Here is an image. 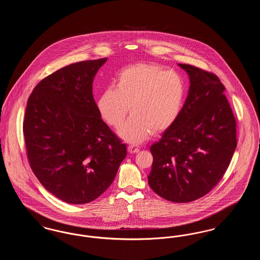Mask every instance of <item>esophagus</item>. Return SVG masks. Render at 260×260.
<instances>
[{"mask_svg": "<svg viewBox=\"0 0 260 260\" xmlns=\"http://www.w3.org/2000/svg\"><path fill=\"white\" fill-rule=\"evenodd\" d=\"M127 150L129 153H137L139 152V148L136 147V145H128L127 146Z\"/></svg>", "mask_w": 260, "mask_h": 260, "instance_id": "obj_1", "label": "esophagus"}]
</instances>
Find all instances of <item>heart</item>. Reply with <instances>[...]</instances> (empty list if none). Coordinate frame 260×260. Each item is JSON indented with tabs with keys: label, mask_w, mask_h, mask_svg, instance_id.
I'll list each match as a JSON object with an SVG mask.
<instances>
[{
	"label": "heart",
	"mask_w": 260,
	"mask_h": 260,
	"mask_svg": "<svg viewBox=\"0 0 260 260\" xmlns=\"http://www.w3.org/2000/svg\"><path fill=\"white\" fill-rule=\"evenodd\" d=\"M186 98L182 76L158 64H136L124 69L116 87H107L99 100L102 118L113 127H120L129 111L132 117L120 129V136L140 143L152 132L161 133L177 120Z\"/></svg>",
	"instance_id": "obj_1"
}]
</instances>
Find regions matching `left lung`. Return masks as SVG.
<instances>
[{"label": "left lung", "mask_w": 260, "mask_h": 260, "mask_svg": "<svg viewBox=\"0 0 260 260\" xmlns=\"http://www.w3.org/2000/svg\"><path fill=\"white\" fill-rule=\"evenodd\" d=\"M190 87L177 120L150 151L149 185L161 198L188 203L208 194L222 178L237 147L236 119L219 78L178 64Z\"/></svg>", "instance_id": "left-lung-1"}]
</instances>
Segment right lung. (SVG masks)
Masks as SVG:
<instances>
[{
    "instance_id": "add662e5",
    "label": "right lung",
    "mask_w": 260,
    "mask_h": 260,
    "mask_svg": "<svg viewBox=\"0 0 260 260\" xmlns=\"http://www.w3.org/2000/svg\"><path fill=\"white\" fill-rule=\"evenodd\" d=\"M107 58L77 62L43 79L23 121L27 158L41 184L63 202L89 203L111 185L126 146L100 118L93 78Z\"/></svg>"
}]
</instances>
